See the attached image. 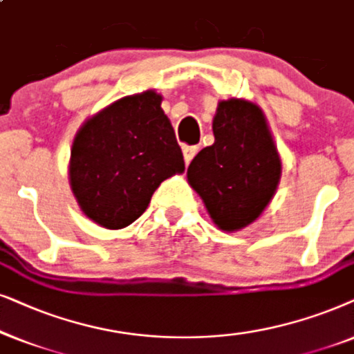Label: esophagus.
<instances>
[{"label":"esophagus","instance_id":"obj_1","mask_svg":"<svg viewBox=\"0 0 354 354\" xmlns=\"http://www.w3.org/2000/svg\"><path fill=\"white\" fill-rule=\"evenodd\" d=\"M196 153H197L196 145H185V147H183V155H185L186 165L191 163V160L196 157Z\"/></svg>","mask_w":354,"mask_h":354}]
</instances>
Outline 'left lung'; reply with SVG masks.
Here are the masks:
<instances>
[{"mask_svg": "<svg viewBox=\"0 0 354 354\" xmlns=\"http://www.w3.org/2000/svg\"><path fill=\"white\" fill-rule=\"evenodd\" d=\"M215 142L202 149L187 168V181L223 232L252 223L272 201L281 162L261 108L243 98L218 103Z\"/></svg>", "mask_w": 354, "mask_h": 354, "instance_id": "obj_1", "label": "left lung"}]
</instances>
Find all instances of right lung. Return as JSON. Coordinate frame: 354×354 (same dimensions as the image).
I'll use <instances>...</instances> for the list:
<instances>
[{"label":"right lung","instance_id":"right-lung-1","mask_svg":"<svg viewBox=\"0 0 354 354\" xmlns=\"http://www.w3.org/2000/svg\"><path fill=\"white\" fill-rule=\"evenodd\" d=\"M162 95L122 97L75 134L69 183L84 214L108 230L133 223L162 181L185 171L181 147L162 110Z\"/></svg>","mask_w":354,"mask_h":354}]
</instances>
